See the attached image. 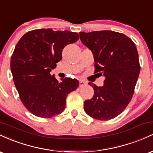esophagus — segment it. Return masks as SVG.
<instances>
[{
    "instance_id": "obj_1",
    "label": "esophagus",
    "mask_w": 153,
    "mask_h": 153,
    "mask_svg": "<svg viewBox=\"0 0 153 153\" xmlns=\"http://www.w3.org/2000/svg\"><path fill=\"white\" fill-rule=\"evenodd\" d=\"M85 85H86V82L84 81V80H80V83H79L80 87H83V86H85Z\"/></svg>"
}]
</instances>
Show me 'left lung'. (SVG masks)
Wrapping results in <instances>:
<instances>
[{
    "label": "left lung",
    "mask_w": 153,
    "mask_h": 153,
    "mask_svg": "<svg viewBox=\"0 0 153 153\" xmlns=\"http://www.w3.org/2000/svg\"><path fill=\"white\" fill-rule=\"evenodd\" d=\"M79 34L82 43L94 54L95 73L105 77L103 86L88 83L94 95L84 101V110L92 118L110 120L125 109L134 94L140 72L136 46L130 38L116 31Z\"/></svg>",
    "instance_id": "1"
}]
</instances>
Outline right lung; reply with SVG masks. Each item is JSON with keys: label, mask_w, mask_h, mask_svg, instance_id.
<instances>
[{"label": "right lung", "mask_w": 153, "mask_h": 153, "mask_svg": "<svg viewBox=\"0 0 153 153\" xmlns=\"http://www.w3.org/2000/svg\"><path fill=\"white\" fill-rule=\"evenodd\" d=\"M78 39L76 32L41 29L28 31L16 44L10 71L21 101L32 114L51 118L65 110L67 96L79 81L65 78L59 82L50 72L62 59L64 47Z\"/></svg>", "instance_id": "obj_1"}]
</instances>
